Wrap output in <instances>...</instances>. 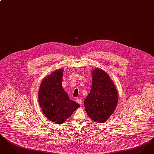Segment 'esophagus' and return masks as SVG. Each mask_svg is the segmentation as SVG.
Here are the masks:
<instances>
[{
  "instance_id": "esophagus-1",
  "label": "esophagus",
  "mask_w": 154,
  "mask_h": 154,
  "mask_svg": "<svg viewBox=\"0 0 154 154\" xmlns=\"http://www.w3.org/2000/svg\"><path fill=\"white\" fill-rule=\"evenodd\" d=\"M75 101H76L79 104H82V100H81V99H76Z\"/></svg>"
}]
</instances>
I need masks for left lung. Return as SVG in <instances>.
Returning <instances> with one entry per match:
<instances>
[{
  "label": "left lung",
  "instance_id": "obj_1",
  "mask_svg": "<svg viewBox=\"0 0 154 154\" xmlns=\"http://www.w3.org/2000/svg\"><path fill=\"white\" fill-rule=\"evenodd\" d=\"M92 87L84 100L89 118L97 123L106 122L114 113L118 101V91L107 73L99 68L92 72Z\"/></svg>",
  "mask_w": 154,
  "mask_h": 154
}]
</instances>
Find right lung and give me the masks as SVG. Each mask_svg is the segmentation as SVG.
<instances>
[{
	"mask_svg": "<svg viewBox=\"0 0 154 154\" xmlns=\"http://www.w3.org/2000/svg\"><path fill=\"white\" fill-rule=\"evenodd\" d=\"M63 70L59 69L42 81L38 101L45 117L52 122L60 124L80 107L70 100L62 86Z\"/></svg>",
	"mask_w": 154,
	"mask_h": 154,
	"instance_id": "obj_1",
	"label": "right lung"
}]
</instances>
